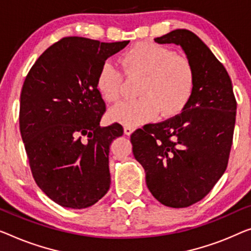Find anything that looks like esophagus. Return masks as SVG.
I'll use <instances>...</instances> for the list:
<instances>
[{"label": "esophagus", "instance_id": "obj_1", "mask_svg": "<svg viewBox=\"0 0 251 251\" xmlns=\"http://www.w3.org/2000/svg\"><path fill=\"white\" fill-rule=\"evenodd\" d=\"M133 132H134L133 127H130V126H125L124 127V133L126 134V135H130V134H132Z\"/></svg>", "mask_w": 251, "mask_h": 251}]
</instances>
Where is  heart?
Returning a JSON list of instances; mask_svg holds the SVG:
<instances>
[{
  "label": "heart",
  "mask_w": 251,
  "mask_h": 251,
  "mask_svg": "<svg viewBox=\"0 0 251 251\" xmlns=\"http://www.w3.org/2000/svg\"><path fill=\"white\" fill-rule=\"evenodd\" d=\"M121 65L128 76H140L137 96L109 110L111 121L126 126L144 124L156 115L174 116L184 109L196 84V71L185 56L176 54L162 45L142 42L121 56ZM97 89L107 102L121 97L123 75L113 63L104 62L97 75Z\"/></svg>",
  "instance_id": "obj_1"
}]
</instances>
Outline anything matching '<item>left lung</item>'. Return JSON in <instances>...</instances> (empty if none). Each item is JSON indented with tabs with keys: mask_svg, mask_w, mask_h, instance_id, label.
<instances>
[{
	"mask_svg": "<svg viewBox=\"0 0 251 251\" xmlns=\"http://www.w3.org/2000/svg\"><path fill=\"white\" fill-rule=\"evenodd\" d=\"M179 45L196 71L193 96L181 114L130 135L148 188L169 207H188L211 192L229 161L235 124L232 82L195 33L176 29L154 39Z\"/></svg>",
	"mask_w": 251,
	"mask_h": 251,
	"instance_id": "obj_1",
	"label": "left lung"
}]
</instances>
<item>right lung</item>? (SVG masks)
<instances>
[{"instance_id":"add662e5","label":"right lung","mask_w":251,"mask_h":251,"mask_svg":"<svg viewBox=\"0 0 251 251\" xmlns=\"http://www.w3.org/2000/svg\"><path fill=\"white\" fill-rule=\"evenodd\" d=\"M129 42L65 37L39 56L20 96V132L36 184L63 207L85 208L110 187L109 147L122 125L100 127L97 75Z\"/></svg>"}]
</instances>
